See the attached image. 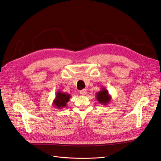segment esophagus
<instances>
[{"instance_id":"1","label":"esophagus","mask_w":161,"mask_h":161,"mask_svg":"<svg viewBox=\"0 0 161 161\" xmlns=\"http://www.w3.org/2000/svg\"><path fill=\"white\" fill-rule=\"evenodd\" d=\"M80 93L81 95H86L87 94V90L83 89H81L80 92Z\"/></svg>"}]
</instances>
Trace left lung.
<instances>
[{
	"label": "left lung",
	"instance_id": "1",
	"mask_svg": "<svg viewBox=\"0 0 161 161\" xmlns=\"http://www.w3.org/2000/svg\"><path fill=\"white\" fill-rule=\"evenodd\" d=\"M96 99L100 104L107 105L111 101V96L109 95L108 90L105 87H102L100 92L96 94Z\"/></svg>",
	"mask_w": 161,
	"mask_h": 161
}]
</instances>
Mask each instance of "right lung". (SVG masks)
I'll return each mask as SVG.
<instances>
[{
    "mask_svg": "<svg viewBox=\"0 0 161 161\" xmlns=\"http://www.w3.org/2000/svg\"><path fill=\"white\" fill-rule=\"evenodd\" d=\"M71 97L72 96L68 93H65L58 91L56 93L55 99L53 101V105L54 107L59 109L64 108L67 106V103Z\"/></svg>",
    "mask_w": 161,
    "mask_h": 161,
    "instance_id": "add662e5",
    "label": "right lung"
}]
</instances>
